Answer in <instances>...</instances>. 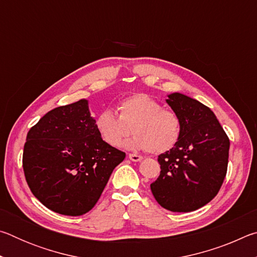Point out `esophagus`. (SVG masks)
<instances>
[{
    "instance_id": "1",
    "label": "esophagus",
    "mask_w": 257,
    "mask_h": 257,
    "mask_svg": "<svg viewBox=\"0 0 257 257\" xmlns=\"http://www.w3.org/2000/svg\"><path fill=\"white\" fill-rule=\"evenodd\" d=\"M128 158L132 161H134V162H139V161L143 159V156L137 155V154H129Z\"/></svg>"
}]
</instances>
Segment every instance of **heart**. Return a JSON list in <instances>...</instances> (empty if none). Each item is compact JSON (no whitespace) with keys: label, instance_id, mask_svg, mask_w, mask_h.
Here are the masks:
<instances>
[{"label":"heart","instance_id":"b5f03b06","mask_svg":"<svg viewBox=\"0 0 257 257\" xmlns=\"http://www.w3.org/2000/svg\"><path fill=\"white\" fill-rule=\"evenodd\" d=\"M119 111L120 115L106 107L95 120L99 136L110 146L120 147L132 132L136 135L125 144L130 150L164 153L179 142L182 130L179 114L164 108L149 95L135 94L123 98Z\"/></svg>","mask_w":257,"mask_h":257}]
</instances>
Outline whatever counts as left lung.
<instances>
[{"label": "left lung", "instance_id": "obj_1", "mask_svg": "<svg viewBox=\"0 0 257 257\" xmlns=\"http://www.w3.org/2000/svg\"><path fill=\"white\" fill-rule=\"evenodd\" d=\"M168 97L181 119V136L170 151L159 155L161 172L151 190L167 210L191 212L219 193L227 175L230 142L210 107L180 93Z\"/></svg>", "mask_w": 257, "mask_h": 257}]
</instances>
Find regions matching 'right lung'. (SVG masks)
<instances>
[{
	"label": "right lung",
	"mask_w": 257,
	"mask_h": 257,
	"mask_svg": "<svg viewBox=\"0 0 257 257\" xmlns=\"http://www.w3.org/2000/svg\"><path fill=\"white\" fill-rule=\"evenodd\" d=\"M125 158L99 136L86 99L55 107L33 125L23 154L26 181L43 205L63 215L89 212Z\"/></svg>",
	"instance_id": "obj_1"
}]
</instances>
